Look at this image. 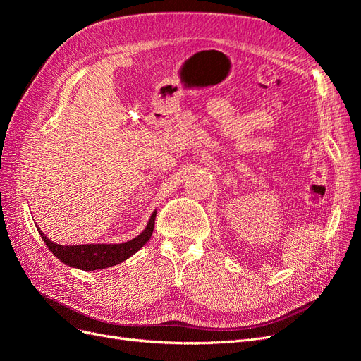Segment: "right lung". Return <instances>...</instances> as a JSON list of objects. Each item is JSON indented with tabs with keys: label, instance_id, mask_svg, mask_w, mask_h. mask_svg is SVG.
Masks as SVG:
<instances>
[{
	"label": "right lung",
	"instance_id": "obj_1",
	"mask_svg": "<svg viewBox=\"0 0 361 361\" xmlns=\"http://www.w3.org/2000/svg\"><path fill=\"white\" fill-rule=\"evenodd\" d=\"M155 216L157 211L150 215L149 223L146 228L134 239L122 244H82V245H60L49 241V239L43 235L40 228L39 235L42 236L43 243L47 244L51 253L56 256L64 265L78 268L82 271H94V269H104L108 267H114L120 262L129 259L133 255L143 247L152 236L155 226Z\"/></svg>",
	"mask_w": 361,
	"mask_h": 361
}]
</instances>
